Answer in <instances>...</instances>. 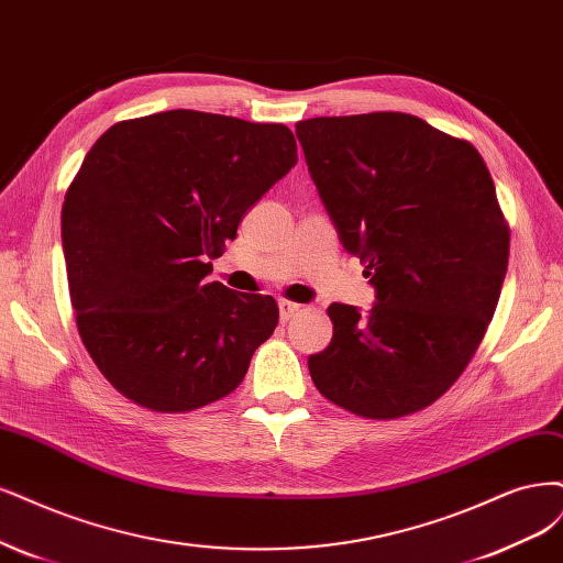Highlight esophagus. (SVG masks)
<instances>
[{
    "mask_svg": "<svg viewBox=\"0 0 563 563\" xmlns=\"http://www.w3.org/2000/svg\"><path fill=\"white\" fill-rule=\"evenodd\" d=\"M300 314V305L298 302H290V300H279V319L286 323L294 317Z\"/></svg>",
    "mask_w": 563,
    "mask_h": 563,
    "instance_id": "1",
    "label": "esophagus"
}]
</instances>
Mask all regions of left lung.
I'll return each instance as SVG.
<instances>
[{
  "instance_id": "obj_1",
  "label": "left lung",
  "mask_w": 563,
  "mask_h": 563,
  "mask_svg": "<svg viewBox=\"0 0 563 563\" xmlns=\"http://www.w3.org/2000/svg\"><path fill=\"white\" fill-rule=\"evenodd\" d=\"M309 177L375 305L333 302L307 358L317 389L367 419L423 410L466 371L508 269L510 232L477 148L410 113L296 123Z\"/></svg>"
}]
</instances>
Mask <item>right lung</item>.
Wrapping results in <instances>:
<instances>
[{
    "instance_id": "right-lung-1",
    "label": "right lung",
    "mask_w": 563,
    "mask_h": 563,
    "mask_svg": "<svg viewBox=\"0 0 563 563\" xmlns=\"http://www.w3.org/2000/svg\"><path fill=\"white\" fill-rule=\"evenodd\" d=\"M296 163L286 125L190 109L92 144L65 196L63 249L81 340L125 398L188 412L238 389L279 309L207 275Z\"/></svg>"
}]
</instances>
